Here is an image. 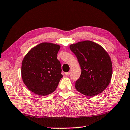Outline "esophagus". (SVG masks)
Returning a JSON list of instances; mask_svg holds the SVG:
<instances>
[{"label": "esophagus", "mask_w": 130, "mask_h": 130, "mask_svg": "<svg viewBox=\"0 0 130 130\" xmlns=\"http://www.w3.org/2000/svg\"><path fill=\"white\" fill-rule=\"evenodd\" d=\"M70 72H67V73H65V75L67 76H69L70 75Z\"/></svg>", "instance_id": "esophagus-1"}]
</instances>
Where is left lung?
Segmentation results:
<instances>
[{
  "mask_svg": "<svg viewBox=\"0 0 130 130\" xmlns=\"http://www.w3.org/2000/svg\"><path fill=\"white\" fill-rule=\"evenodd\" d=\"M69 48L76 55L81 69L75 84L77 91L88 96L102 93L108 86L112 75L108 53L102 46L91 41L71 44Z\"/></svg>",
  "mask_w": 130,
  "mask_h": 130,
  "instance_id": "8db88e82",
  "label": "left lung"
}]
</instances>
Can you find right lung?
Wrapping results in <instances>:
<instances>
[{
	"instance_id": "obj_1",
	"label": "right lung",
	"mask_w": 130,
	"mask_h": 130,
	"mask_svg": "<svg viewBox=\"0 0 130 130\" xmlns=\"http://www.w3.org/2000/svg\"><path fill=\"white\" fill-rule=\"evenodd\" d=\"M60 45L42 42L30 49L22 62L21 76L28 89L39 96L48 95L56 89L63 76L57 55Z\"/></svg>"
}]
</instances>
